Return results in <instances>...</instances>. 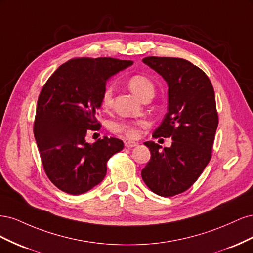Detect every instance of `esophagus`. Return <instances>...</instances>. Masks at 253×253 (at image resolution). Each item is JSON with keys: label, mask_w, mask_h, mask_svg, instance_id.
I'll use <instances>...</instances> for the list:
<instances>
[{"label": "esophagus", "mask_w": 253, "mask_h": 253, "mask_svg": "<svg viewBox=\"0 0 253 253\" xmlns=\"http://www.w3.org/2000/svg\"><path fill=\"white\" fill-rule=\"evenodd\" d=\"M126 148H134V147H136V145H137V143L136 142H134V141H126Z\"/></svg>", "instance_id": "esophagus-1"}]
</instances>
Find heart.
Returning a JSON list of instances; mask_svg holds the SVG:
<instances>
[{"mask_svg":"<svg viewBox=\"0 0 253 253\" xmlns=\"http://www.w3.org/2000/svg\"><path fill=\"white\" fill-rule=\"evenodd\" d=\"M127 85L133 93L140 98L141 100L147 96L150 95H154V90H155V85L153 81L144 75H133L127 79ZM112 99H113V88L112 86L108 85L105 86L102 90L101 94V104L103 108H109V106L112 104ZM115 131L124 133L129 138H134V137L137 136V129L134 126L132 125H126V124H117L114 126Z\"/></svg>","mask_w":253,"mask_h":253,"instance_id":"heart-1","label":"heart"}]
</instances>
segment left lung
<instances>
[{
    "instance_id": "obj_1",
    "label": "left lung",
    "mask_w": 253,
    "mask_h": 253,
    "mask_svg": "<svg viewBox=\"0 0 253 253\" xmlns=\"http://www.w3.org/2000/svg\"><path fill=\"white\" fill-rule=\"evenodd\" d=\"M143 63L167 81L168 113L153 133L154 138L170 137V148L144 142L151 159L141 177L151 191L165 197L187 191L211 159L218 115L210 79L189 61L171 57H147Z\"/></svg>"
}]
</instances>
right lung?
I'll list each match as a JSON object with an SVG mask.
<instances>
[{
    "mask_svg": "<svg viewBox=\"0 0 253 253\" xmlns=\"http://www.w3.org/2000/svg\"><path fill=\"white\" fill-rule=\"evenodd\" d=\"M133 61L75 58L60 65L38 98L34 134L44 171L65 193L78 195L100 183L106 163L124 149L117 138L103 137L93 144L87 132L100 128L96 116L111 76Z\"/></svg>",
    "mask_w": 253,
    "mask_h": 253,
    "instance_id": "1",
    "label": "right lung"
}]
</instances>
